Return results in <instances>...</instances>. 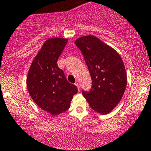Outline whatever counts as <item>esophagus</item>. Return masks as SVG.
I'll return each instance as SVG.
<instances>
[{
	"label": "esophagus",
	"instance_id": "1",
	"mask_svg": "<svg viewBox=\"0 0 151 151\" xmlns=\"http://www.w3.org/2000/svg\"><path fill=\"white\" fill-rule=\"evenodd\" d=\"M75 85H76V86H77V88H78V91H80V89H81V87H80V84H79L78 83H76Z\"/></svg>",
	"mask_w": 151,
	"mask_h": 151
}]
</instances>
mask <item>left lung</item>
I'll use <instances>...</instances> for the list:
<instances>
[{
	"label": "left lung",
	"mask_w": 151,
	"mask_h": 151,
	"mask_svg": "<svg viewBox=\"0 0 151 151\" xmlns=\"http://www.w3.org/2000/svg\"><path fill=\"white\" fill-rule=\"evenodd\" d=\"M75 44L83 55L92 80L91 90H83V96L93 110L107 114L118 104L126 90L127 76L122 58L93 35L81 37Z\"/></svg>",
	"instance_id": "left-lung-1"
}]
</instances>
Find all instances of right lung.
I'll return each mask as SVG.
<instances>
[{"label":"right lung","mask_w":151,"mask_h":151,"mask_svg":"<svg viewBox=\"0 0 151 151\" xmlns=\"http://www.w3.org/2000/svg\"><path fill=\"white\" fill-rule=\"evenodd\" d=\"M68 40L60 38L47 40L32 63L27 78L30 97L52 116L65 112L78 92L77 87L68 83L57 65Z\"/></svg>","instance_id":"add662e5"}]
</instances>
